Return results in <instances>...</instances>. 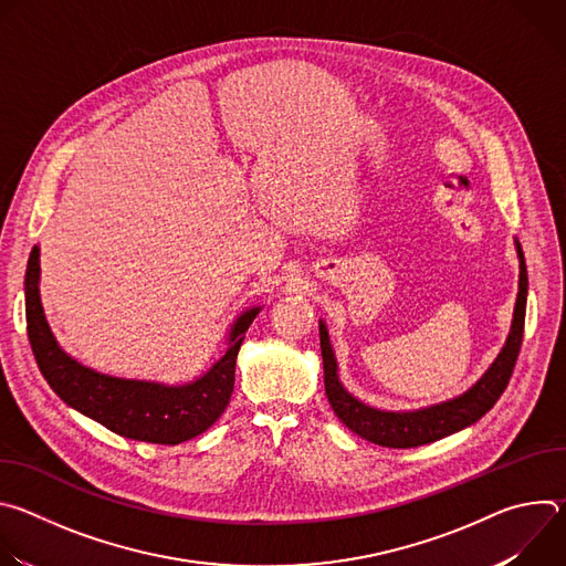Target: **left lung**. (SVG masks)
I'll return each mask as SVG.
<instances>
[{
    "mask_svg": "<svg viewBox=\"0 0 566 566\" xmlns=\"http://www.w3.org/2000/svg\"><path fill=\"white\" fill-rule=\"evenodd\" d=\"M515 251L520 260V284H517V300L513 308L511 332L502 352L497 354L493 365L486 369V374H483L468 391L450 400L437 402V406L408 410V412H389V410L371 408L367 402L358 400L340 382L338 360L329 340V332L325 322L319 319V349H322V367H325V391L336 417L352 432L382 448H417V446L439 441L448 434H454L476 423L495 406L497 398L504 394L511 380V374L522 347V338H524L528 275H526V262H524L520 241H515Z\"/></svg>",
    "mask_w": 566,
    "mask_h": 566,
    "instance_id": "1",
    "label": "left lung"
}]
</instances>
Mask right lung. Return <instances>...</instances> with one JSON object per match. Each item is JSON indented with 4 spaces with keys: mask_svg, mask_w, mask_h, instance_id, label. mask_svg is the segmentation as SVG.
I'll return each instance as SVG.
<instances>
[{
    "mask_svg": "<svg viewBox=\"0 0 566 566\" xmlns=\"http://www.w3.org/2000/svg\"><path fill=\"white\" fill-rule=\"evenodd\" d=\"M27 332L38 367L51 389L75 412L107 430L145 443L177 446L206 432L228 408L241 343L262 306L239 313L226 336V352L199 378L184 385L101 374L69 356L55 340L40 300V247H33L27 277Z\"/></svg>",
    "mask_w": 566,
    "mask_h": 566,
    "instance_id": "obj_1",
    "label": "right lung"
}]
</instances>
